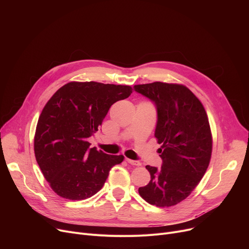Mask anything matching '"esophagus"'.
<instances>
[{"label":"esophagus","instance_id":"1","mask_svg":"<svg viewBox=\"0 0 249 249\" xmlns=\"http://www.w3.org/2000/svg\"><path fill=\"white\" fill-rule=\"evenodd\" d=\"M126 160H127V162H128V163H130V164H132V165H136V166H139V165H141V163H140L139 161H137V160H129V159H126Z\"/></svg>","mask_w":249,"mask_h":249}]
</instances>
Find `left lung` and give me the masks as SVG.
Segmentation results:
<instances>
[{
	"label": "left lung",
	"instance_id": "obj_1",
	"mask_svg": "<svg viewBox=\"0 0 249 249\" xmlns=\"http://www.w3.org/2000/svg\"><path fill=\"white\" fill-rule=\"evenodd\" d=\"M158 110L154 136L161 144L160 168L146 165L150 181L138 189L150 205L172 207L189 197L212 154V133L201 101L184 85L155 82L134 86Z\"/></svg>",
	"mask_w": 249,
	"mask_h": 249
}]
</instances>
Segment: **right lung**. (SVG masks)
I'll list each match as a JSON object with an SVG mask.
<instances>
[{
  "label": "right lung",
  "instance_id": "right-lung-1",
  "mask_svg": "<svg viewBox=\"0 0 249 249\" xmlns=\"http://www.w3.org/2000/svg\"><path fill=\"white\" fill-rule=\"evenodd\" d=\"M131 94L130 86L71 82L46 103L36 126L34 153L59 197L90 198L103 188L110 169L123 161V155L89 148L88 138L98 131L112 105Z\"/></svg>",
  "mask_w": 249,
  "mask_h": 249
}]
</instances>
